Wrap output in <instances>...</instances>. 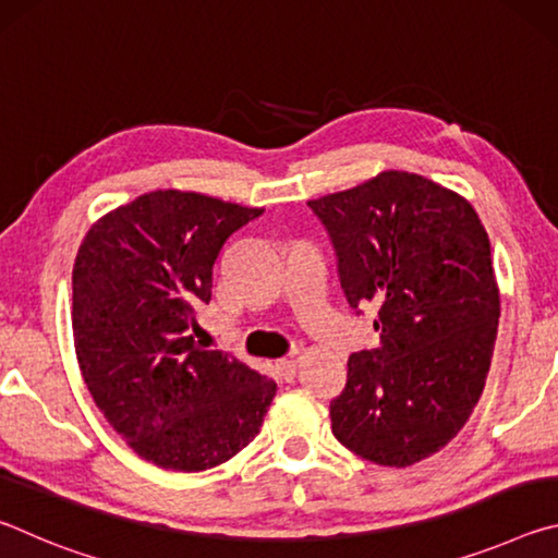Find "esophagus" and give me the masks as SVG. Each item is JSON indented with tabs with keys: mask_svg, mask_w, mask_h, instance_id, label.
Masks as SVG:
<instances>
[{
	"mask_svg": "<svg viewBox=\"0 0 558 558\" xmlns=\"http://www.w3.org/2000/svg\"><path fill=\"white\" fill-rule=\"evenodd\" d=\"M278 369L282 376H288V379H292L298 372V359H280L278 362Z\"/></svg>",
	"mask_w": 558,
	"mask_h": 558,
	"instance_id": "obj_1",
	"label": "esophagus"
}]
</instances>
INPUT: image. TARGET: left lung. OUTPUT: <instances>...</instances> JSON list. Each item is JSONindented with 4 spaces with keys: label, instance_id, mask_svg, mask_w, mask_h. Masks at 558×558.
I'll list each match as a JSON object with an SVG mask.
<instances>
[{
    "label": "left lung",
    "instance_id": "left-lung-1",
    "mask_svg": "<svg viewBox=\"0 0 558 558\" xmlns=\"http://www.w3.org/2000/svg\"><path fill=\"white\" fill-rule=\"evenodd\" d=\"M349 305L379 307L381 347L347 362L335 438L384 468L446 448L483 396L499 323L489 239L465 196L401 169L307 202Z\"/></svg>",
    "mask_w": 558,
    "mask_h": 558
}]
</instances>
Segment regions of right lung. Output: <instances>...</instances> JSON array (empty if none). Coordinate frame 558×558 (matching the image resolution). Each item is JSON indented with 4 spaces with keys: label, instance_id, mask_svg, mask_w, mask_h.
<instances>
[{
    "label": "right lung",
    "instance_id": "right-lung-1",
    "mask_svg": "<svg viewBox=\"0 0 558 558\" xmlns=\"http://www.w3.org/2000/svg\"><path fill=\"white\" fill-rule=\"evenodd\" d=\"M263 209L157 189L90 226L73 263V344L108 423L157 468L202 472L258 436L278 386L194 342L226 239Z\"/></svg>",
    "mask_w": 558,
    "mask_h": 558
}]
</instances>
